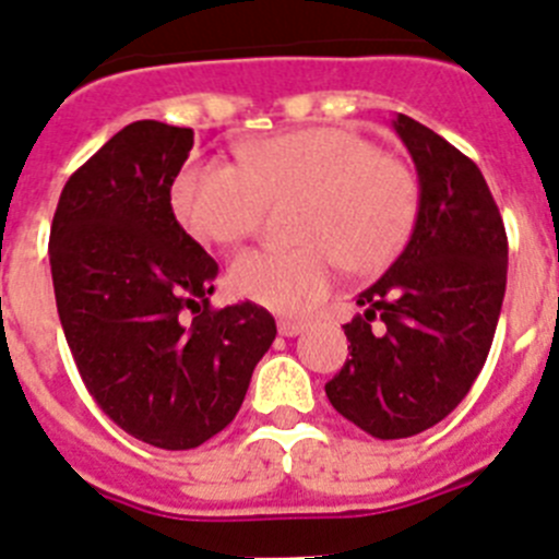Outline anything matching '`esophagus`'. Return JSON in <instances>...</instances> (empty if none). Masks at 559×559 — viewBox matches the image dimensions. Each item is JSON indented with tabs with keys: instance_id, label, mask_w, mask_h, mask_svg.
I'll list each match as a JSON object with an SVG mask.
<instances>
[{
	"instance_id": "34e87169",
	"label": "esophagus",
	"mask_w": 559,
	"mask_h": 559,
	"mask_svg": "<svg viewBox=\"0 0 559 559\" xmlns=\"http://www.w3.org/2000/svg\"><path fill=\"white\" fill-rule=\"evenodd\" d=\"M306 329H309V323H306V320H281L278 323V331L284 336H298V334H304Z\"/></svg>"
}]
</instances>
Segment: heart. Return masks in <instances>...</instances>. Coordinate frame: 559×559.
Wrapping results in <instances>:
<instances>
[{"label": "heart", "instance_id": "b5f03b06", "mask_svg": "<svg viewBox=\"0 0 559 559\" xmlns=\"http://www.w3.org/2000/svg\"><path fill=\"white\" fill-rule=\"evenodd\" d=\"M242 167L192 160L173 183V209L205 245L242 242L259 225L264 200L300 198L292 234L298 248H253L236 255L228 284L236 295L275 311H298L348 270H379L409 236L417 178L399 155L381 153L348 128H300L239 147Z\"/></svg>", "mask_w": 559, "mask_h": 559}]
</instances>
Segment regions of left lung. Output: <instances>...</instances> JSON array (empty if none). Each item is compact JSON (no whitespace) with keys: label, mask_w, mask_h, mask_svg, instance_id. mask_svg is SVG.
<instances>
[{"label":"left lung","mask_w":559,"mask_h":559,"mask_svg":"<svg viewBox=\"0 0 559 559\" xmlns=\"http://www.w3.org/2000/svg\"><path fill=\"white\" fill-rule=\"evenodd\" d=\"M417 169L409 242L345 325L350 359L331 406L379 440L420 435L456 409L490 354L507 289V234L474 160L415 119H392ZM380 323L376 324L374 320Z\"/></svg>","instance_id":"1"}]
</instances>
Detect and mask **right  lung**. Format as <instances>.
Returning a JSON list of instances; mask_svg holds the SVG:
<instances>
[{
    "mask_svg": "<svg viewBox=\"0 0 559 559\" xmlns=\"http://www.w3.org/2000/svg\"><path fill=\"white\" fill-rule=\"evenodd\" d=\"M192 144L189 128L153 119L122 128L67 180L49 230L55 304L85 386L119 429L167 451L234 420L275 340L267 309L209 306L217 261L169 194Z\"/></svg>",
    "mask_w": 559,
    "mask_h": 559,
    "instance_id": "obj_1",
    "label": "right lung"
}]
</instances>
